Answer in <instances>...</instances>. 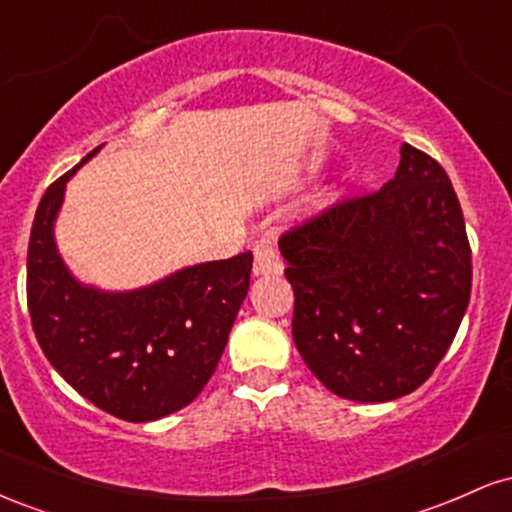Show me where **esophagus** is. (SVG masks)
Masks as SVG:
<instances>
[{
	"instance_id": "obj_1",
	"label": "esophagus",
	"mask_w": 512,
	"mask_h": 512,
	"mask_svg": "<svg viewBox=\"0 0 512 512\" xmlns=\"http://www.w3.org/2000/svg\"><path fill=\"white\" fill-rule=\"evenodd\" d=\"M281 272H284V262H281L279 252H276L269 243H257L252 274L267 276V274H281Z\"/></svg>"
}]
</instances>
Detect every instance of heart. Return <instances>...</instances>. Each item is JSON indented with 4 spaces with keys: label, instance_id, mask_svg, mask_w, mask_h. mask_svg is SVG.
I'll list each match as a JSON object with an SVG mask.
<instances>
[{
    "label": "heart",
    "instance_id": "obj_1",
    "mask_svg": "<svg viewBox=\"0 0 512 512\" xmlns=\"http://www.w3.org/2000/svg\"><path fill=\"white\" fill-rule=\"evenodd\" d=\"M325 204H327V197L322 195V197H320V202H317V209H322V207H325Z\"/></svg>",
    "mask_w": 512,
    "mask_h": 512
}]
</instances>
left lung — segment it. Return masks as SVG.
Wrapping results in <instances>:
<instances>
[{
    "label": "left lung",
    "instance_id": "8db88e82",
    "mask_svg": "<svg viewBox=\"0 0 512 512\" xmlns=\"http://www.w3.org/2000/svg\"><path fill=\"white\" fill-rule=\"evenodd\" d=\"M395 178L284 233L293 342L327 390L390 402L424 385L472 291V250L452 182L402 144Z\"/></svg>",
    "mask_w": 512,
    "mask_h": 512
}]
</instances>
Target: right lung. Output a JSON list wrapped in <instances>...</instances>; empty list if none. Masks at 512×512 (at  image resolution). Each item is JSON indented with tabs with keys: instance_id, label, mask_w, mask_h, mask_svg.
<instances>
[{
	"instance_id": "obj_1",
	"label": "right lung",
	"mask_w": 512,
	"mask_h": 512,
	"mask_svg": "<svg viewBox=\"0 0 512 512\" xmlns=\"http://www.w3.org/2000/svg\"><path fill=\"white\" fill-rule=\"evenodd\" d=\"M101 149L40 199L28 243V313L43 354L81 397L144 424L187 407L209 383L248 296L252 252L182 267L132 291L76 279L57 250L55 221L67 182Z\"/></svg>"
}]
</instances>
